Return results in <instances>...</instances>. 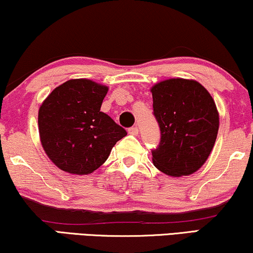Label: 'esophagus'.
I'll return each mask as SVG.
<instances>
[{"instance_id":"esophagus-1","label":"esophagus","mask_w":253,"mask_h":253,"mask_svg":"<svg viewBox=\"0 0 253 253\" xmlns=\"http://www.w3.org/2000/svg\"><path fill=\"white\" fill-rule=\"evenodd\" d=\"M128 133L132 134V135H137L139 134V128H137V126H133L128 128Z\"/></svg>"}]
</instances>
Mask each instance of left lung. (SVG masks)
Wrapping results in <instances>:
<instances>
[{"label":"left lung","instance_id":"left-lung-1","mask_svg":"<svg viewBox=\"0 0 253 253\" xmlns=\"http://www.w3.org/2000/svg\"><path fill=\"white\" fill-rule=\"evenodd\" d=\"M161 140L153 164L168 176H188L206 164L219 127L216 104L193 79L171 78L150 88Z\"/></svg>","mask_w":253,"mask_h":253}]
</instances>
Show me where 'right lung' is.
I'll return each mask as SVG.
<instances>
[{
  "mask_svg": "<svg viewBox=\"0 0 253 253\" xmlns=\"http://www.w3.org/2000/svg\"><path fill=\"white\" fill-rule=\"evenodd\" d=\"M107 91V86L89 79H70L42 103L38 111L42 147L62 170L91 174L127 135L123 127L100 111Z\"/></svg>",
  "mask_w": 253,
  "mask_h": 253,
  "instance_id": "add662e5",
  "label": "right lung"
}]
</instances>
